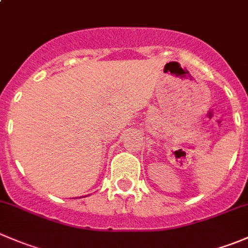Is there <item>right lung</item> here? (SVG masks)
<instances>
[{"mask_svg":"<svg viewBox=\"0 0 248 248\" xmlns=\"http://www.w3.org/2000/svg\"><path fill=\"white\" fill-rule=\"evenodd\" d=\"M85 197H86V196H85Z\"/></svg>","mask_w":248,"mask_h":248,"instance_id":"1","label":"right lung"}]
</instances>
